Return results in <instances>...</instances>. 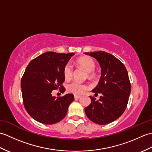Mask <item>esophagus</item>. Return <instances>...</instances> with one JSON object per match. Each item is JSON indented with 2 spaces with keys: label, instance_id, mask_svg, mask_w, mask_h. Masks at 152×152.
<instances>
[{
  "label": "esophagus",
  "instance_id": "obj_1",
  "mask_svg": "<svg viewBox=\"0 0 152 152\" xmlns=\"http://www.w3.org/2000/svg\"><path fill=\"white\" fill-rule=\"evenodd\" d=\"M80 97H81V95H74V99H78Z\"/></svg>",
  "mask_w": 152,
  "mask_h": 152
}]
</instances>
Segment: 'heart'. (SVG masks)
<instances>
[{
    "instance_id": "obj_1",
    "label": "heart",
    "mask_w": 152,
    "mask_h": 152,
    "mask_svg": "<svg viewBox=\"0 0 152 152\" xmlns=\"http://www.w3.org/2000/svg\"><path fill=\"white\" fill-rule=\"evenodd\" d=\"M78 65L88 72L89 78H94L95 76V69L96 63L95 61L90 57H82L77 59ZM74 69L70 63H67L63 68V76L66 80H70L72 78ZM88 89V86L86 83L74 82L67 86V91L74 95H80Z\"/></svg>"
}]
</instances>
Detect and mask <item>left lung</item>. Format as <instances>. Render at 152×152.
Returning a JSON list of instances; mask_svg holds the SVG:
<instances>
[{"mask_svg":"<svg viewBox=\"0 0 152 152\" xmlns=\"http://www.w3.org/2000/svg\"><path fill=\"white\" fill-rule=\"evenodd\" d=\"M98 61L101 67V77L96 88L95 95L90 96L91 102L85 108L88 118L99 125H106L118 119L127 108L131 85L127 70L118 58L105 51L86 53Z\"/></svg>","mask_w":152,"mask_h":152,"instance_id":"8db88e82","label":"left lung"}]
</instances>
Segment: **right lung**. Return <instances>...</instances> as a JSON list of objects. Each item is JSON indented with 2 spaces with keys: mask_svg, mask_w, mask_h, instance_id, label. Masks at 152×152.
<instances>
[{
  "mask_svg": "<svg viewBox=\"0 0 152 152\" xmlns=\"http://www.w3.org/2000/svg\"><path fill=\"white\" fill-rule=\"evenodd\" d=\"M74 53L48 51L34 58L28 64L21 80L23 102L27 113L44 124H54L65 117L74 95L53 96L51 92L65 91L63 68Z\"/></svg>",
  "mask_w": 152,
  "mask_h": 152,
  "instance_id": "add662e5",
  "label": "right lung"
}]
</instances>
